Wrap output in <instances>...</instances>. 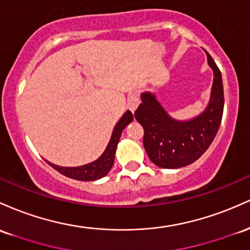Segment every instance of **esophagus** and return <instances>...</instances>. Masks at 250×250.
Here are the masks:
<instances>
[{
    "instance_id": "obj_1",
    "label": "esophagus",
    "mask_w": 250,
    "mask_h": 250,
    "mask_svg": "<svg viewBox=\"0 0 250 250\" xmlns=\"http://www.w3.org/2000/svg\"><path fill=\"white\" fill-rule=\"evenodd\" d=\"M140 100H139V95L137 93H132L128 97V100H127V105H128V108H130L131 111L134 112L136 111V108L138 107Z\"/></svg>"
}]
</instances>
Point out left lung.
<instances>
[{
	"label": "left lung",
	"mask_w": 250,
	"mask_h": 250,
	"mask_svg": "<svg viewBox=\"0 0 250 250\" xmlns=\"http://www.w3.org/2000/svg\"><path fill=\"white\" fill-rule=\"evenodd\" d=\"M207 59L214 80L208 105L197 117L183 122L176 120L165 111L155 94H140L142 104L134 117L144 128L145 151L157 167L178 169L197 161L208 150L220 128L224 106L222 75L209 53Z\"/></svg>",
	"instance_id": "8db88e82"
}]
</instances>
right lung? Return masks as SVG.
<instances>
[{"label": "right lung", "mask_w": 250, "mask_h": 250, "mask_svg": "<svg viewBox=\"0 0 250 250\" xmlns=\"http://www.w3.org/2000/svg\"><path fill=\"white\" fill-rule=\"evenodd\" d=\"M133 120V116L130 111H126L124 116L119 119V122L117 123V125L114 126L113 132H112L111 139L108 142L107 146H106L105 151L103 152V155L97 159V161L89 163V164L83 165V167H59V165L49 164L54 167L55 170L59 171L60 173H62L66 177L77 179V181H83V182H89V181H97V179L103 178L104 176H106L108 173V171L111 170V167H113L114 162V155H116L117 145L119 143L120 136H122L123 130L130 124Z\"/></svg>", "instance_id": "1"}]
</instances>
